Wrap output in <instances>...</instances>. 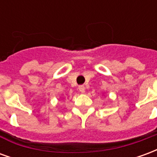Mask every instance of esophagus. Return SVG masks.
I'll return each mask as SVG.
<instances>
[{
    "label": "esophagus",
    "instance_id": "1",
    "mask_svg": "<svg viewBox=\"0 0 157 157\" xmlns=\"http://www.w3.org/2000/svg\"><path fill=\"white\" fill-rule=\"evenodd\" d=\"M78 89H79V91H80L81 92H82V93H84V92H85V86H84L83 85L79 86Z\"/></svg>",
    "mask_w": 157,
    "mask_h": 157
}]
</instances>
